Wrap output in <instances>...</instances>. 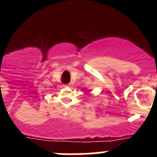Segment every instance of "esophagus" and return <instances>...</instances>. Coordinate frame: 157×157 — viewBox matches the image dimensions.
<instances>
[{"mask_svg": "<svg viewBox=\"0 0 157 157\" xmlns=\"http://www.w3.org/2000/svg\"><path fill=\"white\" fill-rule=\"evenodd\" d=\"M68 85H69V84H64V85H63V86H67Z\"/></svg>", "mask_w": 157, "mask_h": 157, "instance_id": "obj_1", "label": "esophagus"}]
</instances>
